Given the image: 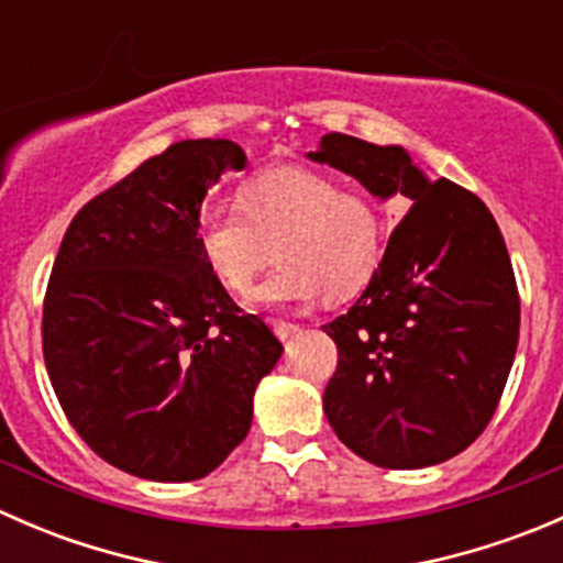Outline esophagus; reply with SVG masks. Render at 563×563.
Here are the masks:
<instances>
[{"instance_id":"34e87169","label":"esophagus","mask_w":563,"mask_h":563,"mask_svg":"<svg viewBox=\"0 0 563 563\" xmlns=\"http://www.w3.org/2000/svg\"><path fill=\"white\" fill-rule=\"evenodd\" d=\"M272 329H275V334L280 340H288L291 334L299 332V323H291V321H272Z\"/></svg>"}]
</instances>
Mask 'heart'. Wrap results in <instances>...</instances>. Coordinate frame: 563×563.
<instances>
[{
  "mask_svg": "<svg viewBox=\"0 0 563 563\" xmlns=\"http://www.w3.org/2000/svg\"><path fill=\"white\" fill-rule=\"evenodd\" d=\"M240 209L207 207L196 240L209 269L229 291L245 294L277 258L250 302L308 305L327 294L345 302L365 291L384 261V220L371 198L345 192L308 168H272L242 185Z\"/></svg>",
  "mask_w": 563,
  "mask_h": 563,
  "instance_id": "b5f03b06",
  "label": "heart"
}]
</instances>
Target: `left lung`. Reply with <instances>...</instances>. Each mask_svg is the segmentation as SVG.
I'll use <instances>...</instances> for the list:
<instances>
[{
	"instance_id": "1",
	"label": "left lung",
	"mask_w": 563,
	"mask_h": 563,
	"mask_svg": "<svg viewBox=\"0 0 563 563\" xmlns=\"http://www.w3.org/2000/svg\"><path fill=\"white\" fill-rule=\"evenodd\" d=\"M308 157L382 201H411L371 286L323 327L338 345L329 424L382 468L444 463L487 428L518 351L520 297L501 231L474 192L430 181L402 146L329 133Z\"/></svg>"
}]
</instances>
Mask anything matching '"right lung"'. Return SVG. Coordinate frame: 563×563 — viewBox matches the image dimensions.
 <instances>
[{
    "mask_svg": "<svg viewBox=\"0 0 563 563\" xmlns=\"http://www.w3.org/2000/svg\"><path fill=\"white\" fill-rule=\"evenodd\" d=\"M245 163L234 141L172 144L84 203L51 269V387L76 433L141 479L192 482L218 468L245 441L255 387L283 354L196 240L207 190Z\"/></svg>",
    "mask_w": 563,
    "mask_h": 563,
    "instance_id": "add662e5",
    "label": "right lung"
}]
</instances>
